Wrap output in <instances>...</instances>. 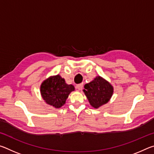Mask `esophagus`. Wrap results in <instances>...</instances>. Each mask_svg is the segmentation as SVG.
<instances>
[{"instance_id":"obj_1","label":"esophagus","mask_w":154,"mask_h":154,"mask_svg":"<svg viewBox=\"0 0 154 154\" xmlns=\"http://www.w3.org/2000/svg\"><path fill=\"white\" fill-rule=\"evenodd\" d=\"M83 83H80V84H78V85H77V86H76V88L77 90H81L83 88Z\"/></svg>"}]
</instances>
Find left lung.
<instances>
[{"label":"left lung","mask_w":154,"mask_h":154,"mask_svg":"<svg viewBox=\"0 0 154 154\" xmlns=\"http://www.w3.org/2000/svg\"><path fill=\"white\" fill-rule=\"evenodd\" d=\"M83 92L88 100L95 109L107 103L113 93V86L100 76H97L92 82L85 84Z\"/></svg>","instance_id":"left-lung-1"}]
</instances>
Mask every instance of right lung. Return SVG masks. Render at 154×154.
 Masks as SVG:
<instances>
[{
  "label": "right lung",
  "instance_id": "add662e5",
  "mask_svg": "<svg viewBox=\"0 0 154 154\" xmlns=\"http://www.w3.org/2000/svg\"><path fill=\"white\" fill-rule=\"evenodd\" d=\"M75 90L71 84H66L59 75L45 79L41 85V94L47 104L56 109L63 106L69 94Z\"/></svg>",
  "mask_w": 154,
  "mask_h": 154
}]
</instances>
